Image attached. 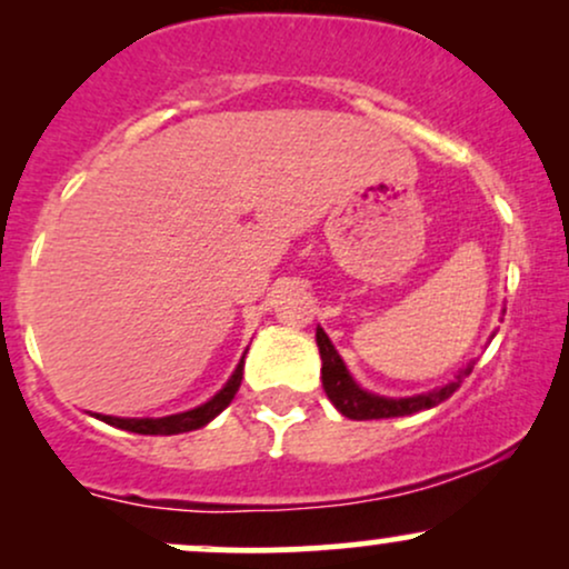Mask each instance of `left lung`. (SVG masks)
Here are the masks:
<instances>
[{"instance_id": "1", "label": "left lung", "mask_w": 569, "mask_h": 569, "mask_svg": "<svg viewBox=\"0 0 569 569\" xmlns=\"http://www.w3.org/2000/svg\"><path fill=\"white\" fill-rule=\"evenodd\" d=\"M318 339V350H321V380H323V390L329 396V401L342 411L345 417L350 420H382V417H403V415H415V411L439 407L441 401H447L449 396L457 390V382L443 385V388L433 390V393L426 396H411V398H382L375 393H367V390L358 388L352 382V377L345 369L342 358L335 350V345L329 342V337L323 335V329L316 331ZM473 367H468L462 375H471Z\"/></svg>"}]
</instances>
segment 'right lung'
<instances>
[{"label":"right lung","instance_id":"1","mask_svg":"<svg viewBox=\"0 0 569 569\" xmlns=\"http://www.w3.org/2000/svg\"><path fill=\"white\" fill-rule=\"evenodd\" d=\"M240 380H243V361L238 363L234 375L230 377V382L219 390L217 396L211 398L208 403H202L198 409H189L184 415H171V417H158V420H122V417H109V415H96L98 420L109 422V426L130 430V433H143V436H173V433H187V430H198L211 422L213 417L219 415L221 409L230 407V401L238 393Z\"/></svg>","mask_w":569,"mask_h":569}]
</instances>
